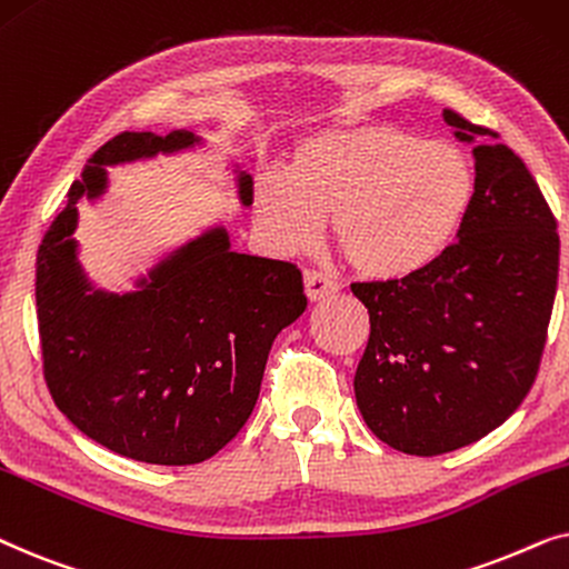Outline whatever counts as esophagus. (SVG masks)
Wrapping results in <instances>:
<instances>
[{"instance_id": "obj_1", "label": "esophagus", "mask_w": 569, "mask_h": 569, "mask_svg": "<svg viewBox=\"0 0 569 569\" xmlns=\"http://www.w3.org/2000/svg\"><path fill=\"white\" fill-rule=\"evenodd\" d=\"M305 291L309 301H322L338 293V283L317 270H305Z\"/></svg>"}]
</instances>
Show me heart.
<instances>
[{
	"label": "heart",
	"mask_w": 569,
	"mask_h": 569,
	"mask_svg": "<svg viewBox=\"0 0 569 569\" xmlns=\"http://www.w3.org/2000/svg\"><path fill=\"white\" fill-rule=\"evenodd\" d=\"M476 192L463 150L390 124L307 134L289 171L257 181V213L286 252L309 249L325 216L361 276L400 280L427 270L458 237Z\"/></svg>",
	"instance_id": "1"
}]
</instances>
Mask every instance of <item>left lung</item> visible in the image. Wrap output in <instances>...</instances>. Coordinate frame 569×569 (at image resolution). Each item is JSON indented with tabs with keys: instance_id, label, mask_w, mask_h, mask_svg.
I'll return each mask as SVG.
<instances>
[{
	"instance_id": "left-lung-1",
	"label": "left lung",
	"mask_w": 569,
	"mask_h": 569,
	"mask_svg": "<svg viewBox=\"0 0 569 569\" xmlns=\"http://www.w3.org/2000/svg\"><path fill=\"white\" fill-rule=\"evenodd\" d=\"M471 142L476 192L458 241L427 270L353 283L369 309L356 406L385 445L442 456L497 429L539 372L557 293V221L497 132L445 109Z\"/></svg>"
}]
</instances>
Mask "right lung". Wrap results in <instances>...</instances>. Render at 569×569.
Masks as SVG:
<instances>
[{
	"instance_id": "add662e5",
	"label": "right lung",
	"mask_w": 569,
	"mask_h": 569,
	"mask_svg": "<svg viewBox=\"0 0 569 569\" xmlns=\"http://www.w3.org/2000/svg\"><path fill=\"white\" fill-rule=\"evenodd\" d=\"M200 146L187 130L121 132L90 156L38 247L43 377L59 411L119 456L194 466L226 448L260 396L272 340L307 309L291 262L231 252L213 226L163 257L138 291L93 289L78 260V202L109 187L106 166ZM241 206L252 177L237 171Z\"/></svg>"
}]
</instances>
